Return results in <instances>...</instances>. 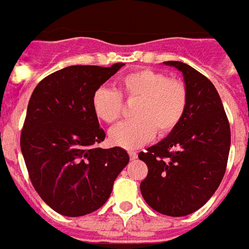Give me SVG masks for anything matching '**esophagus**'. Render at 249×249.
Here are the masks:
<instances>
[{"instance_id": "obj_1", "label": "esophagus", "mask_w": 249, "mask_h": 249, "mask_svg": "<svg viewBox=\"0 0 249 249\" xmlns=\"http://www.w3.org/2000/svg\"><path fill=\"white\" fill-rule=\"evenodd\" d=\"M128 156H130L131 160H135L137 158V153L136 152H128Z\"/></svg>"}]
</instances>
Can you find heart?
<instances>
[{
    "mask_svg": "<svg viewBox=\"0 0 249 249\" xmlns=\"http://www.w3.org/2000/svg\"><path fill=\"white\" fill-rule=\"evenodd\" d=\"M118 91L100 86L92 92L91 108L101 122L112 124L124 110L123 99L135 101L134 118L109 132V140L126 149L139 148L157 134L166 136L181 123L188 109V87L181 79L168 78L162 71L135 69L122 75Z\"/></svg>",
    "mask_w": 249,
    "mask_h": 249,
    "instance_id": "obj_1",
    "label": "heart"
}]
</instances>
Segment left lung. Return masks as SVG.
<instances>
[{"mask_svg": "<svg viewBox=\"0 0 249 249\" xmlns=\"http://www.w3.org/2000/svg\"><path fill=\"white\" fill-rule=\"evenodd\" d=\"M182 71L188 109L166 139L139 153L148 166L141 181L145 202L162 214L186 216L207 203L221 184L230 150V124L216 87L181 61H164Z\"/></svg>", "mask_w": 249, "mask_h": 249, "instance_id": "obj_1", "label": "left lung"}]
</instances>
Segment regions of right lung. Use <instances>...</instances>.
<instances>
[{"label": "right lung", "instance_id": "1", "mask_svg": "<svg viewBox=\"0 0 249 249\" xmlns=\"http://www.w3.org/2000/svg\"><path fill=\"white\" fill-rule=\"evenodd\" d=\"M121 67H67L45 77L29 99L21 153L36 192L57 213L77 217L99 210L130 160L119 146H95L105 132L91 108L93 91Z\"/></svg>", "mask_w": 249, "mask_h": 249}]
</instances>
